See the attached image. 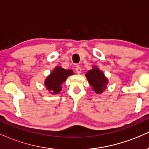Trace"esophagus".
I'll use <instances>...</instances> for the list:
<instances>
[{
    "mask_svg": "<svg viewBox=\"0 0 149 149\" xmlns=\"http://www.w3.org/2000/svg\"><path fill=\"white\" fill-rule=\"evenodd\" d=\"M81 71H82L81 68H80L79 66H77L76 68V73H78V74H80V73H81Z\"/></svg>",
    "mask_w": 149,
    "mask_h": 149,
    "instance_id": "1",
    "label": "esophagus"
}]
</instances>
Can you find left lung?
I'll return each instance as SVG.
<instances>
[{
  "label": "left lung",
  "mask_w": 149,
  "mask_h": 149,
  "mask_svg": "<svg viewBox=\"0 0 149 149\" xmlns=\"http://www.w3.org/2000/svg\"><path fill=\"white\" fill-rule=\"evenodd\" d=\"M85 76L90 85L92 86L93 90L97 94L102 93L107 88L106 85H107L108 80L104 76L103 72L97 68L94 67V69L89 71Z\"/></svg>",
  "instance_id": "1"
}]
</instances>
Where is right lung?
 I'll return each mask as SVG.
<instances>
[{"label": "right lung", "instance_id": "add662e5", "mask_svg": "<svg viewBox=\"0 0 149 149\" xmlns=\"http://www.w3.org/2000/svg\"><path fill=\"white\" fill-rule=\"evenodd\" d=\"M73 74L72 70H66L60 66H57L51 74L46 78L45 85L48 90H51L52 93L57 94L61 91V85L66 80L67 77Z\"/></svg>", "mask_w": 149, "mask_h": 149}]
</instances>
